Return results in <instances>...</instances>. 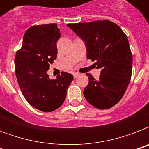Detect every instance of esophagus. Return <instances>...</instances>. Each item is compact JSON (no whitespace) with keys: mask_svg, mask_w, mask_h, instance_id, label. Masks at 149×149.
Returning a JSON list of instances; mask_svg holds the SVG:
<instances>
[{"mask_svg":"<svg viewBox=\"0 0 149 149\" xmlns=\"http://www.w3.org/2000/svg\"><path fill=\"white\" fill-rule=\"evenodd\" d=\"M78 76H79V72H73V77H74V78H77Z\"/></svg>","mask_w":149,"mask_h":149,"instance_id":"esophagus-1","label":"esophagus"}]
</instances>
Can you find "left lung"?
Listing matches in <instances>:
<instances>
[{
  "instance_id": "1",
  "label": "left lung",
  "mask_w": 149,
  "mask_h": 149,
  "mask_svg": "<svg viewBox=\"0 0 149 149\" xmlns=\"http://www.w3.org/2000/svg\"><path fill=\"white\" fill-rule=\"evenodd\" d=\"M86 47V57L101 69L100 79L88 76L84 95L98 109L114 106L125 94L132 77V54L127 36L120 28L107 20L68 24Z\"/></svg>"
}]
</instances>
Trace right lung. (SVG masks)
I'll return each instance as SVG.
<instances>
[{"label":"right lung","instance_id":"1","mask_svg":"<svg viewBox=\"0 0 149 149\" xmlns=\"http://www.w3.org/2000/svg\"><path fill=\"white\" fill-rule=\"evenodd\" d=\"M61 33L57 24L30 27L23 37L21 49L15 58V73L22 94L29 104L51 112L63 104L67 88L73 79L63 72L50 79L47 71L57 56L56 42Z\"/></svg>","mask_w":149,"mask_h":149}]
</instances>
